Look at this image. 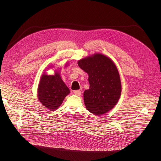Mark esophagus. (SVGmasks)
<instances>
[{"label": "esophagus", "mask_w": 161, "mask_h": 161, "mask_svg": "<svg viewBox=\"0 0 161 161\" xmlns=\"http://www.w3.org/2000/svg\"><path fill=\"white\" fill-rule=\"evenodd\" d=\"M74 93L75 95H77V96H80V95H81V91H79V90L75 91L74 92Z\"/></svg>", "instance_id": "esophagus-1"}]
</instances>
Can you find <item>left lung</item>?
I'll return each mask as SVG.
<instances>
[{"mask_svg":"<svg viewBox=\"0 0 161 161\" xmlns=\"http://www.w3.org/2000/svg\"><path fill=\"white\" fill-rule=\"evenodd\" d=\"M78 66L89 75V89L84 92L87 110L95 115H102L112 110L121 93L118 69L108 57L95 53L79 60Z\"/></svg>","mask_w":161,"mask_h":161,"instance_id":"8db88e82","label":"left lung"}]
</instances>
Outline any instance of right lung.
Masks as SVG:
<instances>
[{"label": "right lung", "mask_w": 161, "mask_h": 161, "mask_svg": "<svg viewBox=\"0 0 161 161\" xmlns=\"http://www.w3.org/2000/svg\"><path fill=\"white\" fill-rule=\"evenodd\" d=\"M69 93V88L61 79L59 71H55L54 75L43 74L41 76L38 87V98L49 110H57Z\"/></svg>", "instance_id": "obj_1"}]
</instances>
